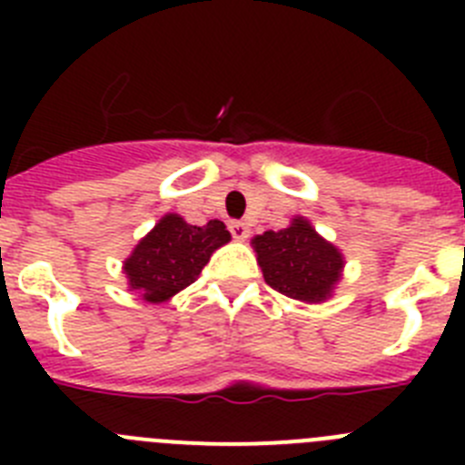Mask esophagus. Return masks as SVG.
Here are the masks:
<instances>
[{
	"instance_id": "obj_1",
	"label": "esophagus",
	"mask_w": 465,
	"mask_h": 465,
	"mask_svg": "<svg viewBox=\"0 0 465 465\" xmlns=\"http://www.w3.org/2000/svg\"><path fill=\"white\" fill-rule=\"evenodd\" d=\"M230 232H232V237H235L237 242H244L252 230H249L246 223H242V221H232V223H230Z\"/></svg>"
}]
</instances>
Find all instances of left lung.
<instances>
[{
	"mask_svg": "<svg viewBox=\"0 0 465 465\" xmlns=\"http://www.w3.org/2000/svg\"><path fill=\"white\" fill-rule=\"evenodd\" d=\"M265 282L286 298L326 302L342 279L344 256L323 240L305 216H293L283 230H265L252 240Z\"/></svg>",
	"mask_w": 465,
	"mask_h": 465,
	"instance_id": "obj_1",
	"label": "left lung"
}]
</instances>
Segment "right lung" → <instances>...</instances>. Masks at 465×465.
<instances>
[{"mask_svg":"<svg viewBox=\"0 0 465 465\" xmlns=\"http://www.w3.org/2000/svg\"><path fill=\"white\" fill-rule=\"evenodd\" d=\"M228 242L230 232L223 221L191 225L179 213H165L123 261L127 289L137 291L151 305L167 302L191 286L212 253Z\"/></svg>","mask_w":465,"mask_h":465,"instance_id":"right-lung-1","label":"right lung"}]
</instances>
